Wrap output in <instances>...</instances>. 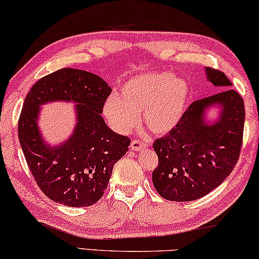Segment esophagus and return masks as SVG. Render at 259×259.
Returning a JSON list of instances; mask_svg holds the SVG:
<instances>
[{
  "label": "esophagus",
  "instance_id": "1",
  "mask_svg": "<svg viewBox=\"0 0 259 259\" xmlns=\"http://www.w3.org/2000/svg\"><path fill=\"white\" fill-rule=\"evenodd\" d=\"M147 145H149V143L144 142V140L134 139V140H132V143H131V149H132L133 151H140V150L145 149Z\"/></svg>",
  "mask_w": 259,
  "mask_h": 259
}]
</instances>
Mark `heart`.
Wrapping results in <instances>:
<instances>
[{"label": "heart", "mask_w": 259, "mask_h": 259, "mask_svg": "<svg viewBox=\"0 0 259 259\" xmlns=\"http://www.w3.org/2000/svg\"><path fill=\"white\" fill-rule=\"evenodd\" d=\"M190 87L169 71L144 72L126 80L116 95L103 105V114L113 130L126 133L139 122L154 134L170 132L186 112Z\"/></svg>", "instance_id": "b5f03b06"}]
</instances>
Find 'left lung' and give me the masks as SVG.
<instances>
[{
    "label": "left lung",
    "instance_id": "1",
    "mask_svg": "<svg viewBox=\"0 0 259 259\" xmlns=\"http://www.w3.org/2000/svg\"><path fill=\"white\" fill-rule=\"evenodd\" d=\"M208 80L221 92L194 101L180 122L163 138L153 142L158 166L152 182L165 200L184 202L200 199L219 187L232 172L243 144L244 100L223 71L206 69ZM222 107L220 120L204 123L208 106Z\"/></svg>",
    "mask_w": 259,
    "mask_h": 259
}]
</instances>
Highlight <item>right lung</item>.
<instances>
[{"label": "right lung", "mask_w": 259, "mask_h": 259, "mask_svg": "<svg viewBox=\"0 0 259 259\" xmlns=\"http://www.w3.org/2000/svg\"><path fill=\"white\" fill-rule=\"evenodd\" d=\"M110 93L112 88L97 75L65 68L40 78L27 94L19 117V140L36 184L55 202L69 207L96 203L114 164L128 151L130 138L110 130L101 116ZM62 99L77 103V125L69 141L50 149L36 126L38 106Z\"/></svg>", "instance_id": "add662e5"}]
</instances>
